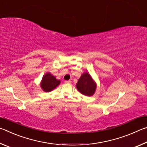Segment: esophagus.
<instances>
[{
    "instance_id": "1",
    "label": "esophagus",
    "mask_w": 147,
    "mask_h": 147,
    "mask_svg": "<svg viewBox=\"0 0 147 147\" xmlns=\"http://www.w3.org/2000/svg\"><path fill=\"white\" fill-rule=\"evenodd\" d=\"M65 82L67 83V84H71V80H66V81H65Z\"/></svg>"
}]
</instances>
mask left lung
Masks as SVG:
<instances>
[{
  "label": "left lung",
  "instance_id": "1",
  "mask_svg": "<svg viewBox=\"0 0 147 147\" xmlns=\"http://www.w3.org/2000/svg\"><path fill=\"white\" fill-rule=\"evenodd\" d=\"M96 84L88 73H84L76 84V88L80 93L86 96H91L96 89Z\"/></svg>",
  "mask_w": 147,
  "mask_h": 147
}]
</instances>
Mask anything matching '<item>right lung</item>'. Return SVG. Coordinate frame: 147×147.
<instances>
[{
	"instance_id": "1",
	"label": "right lung",
	"mask_w": 147,
	"mask_h": 147,
	"mask_svg": "<svg viewBox=\"0 0 147 147\" xmlns=\"http://www.w3.org/2000/svg\"><path fill=\"white\" fill-rule=\"evenodd\" d=\"M59 83L60 81L57 80L51 73H47L42 78L41 87L44 91L49 92L55 89Z\"/></svg>"
}]
</instances>
